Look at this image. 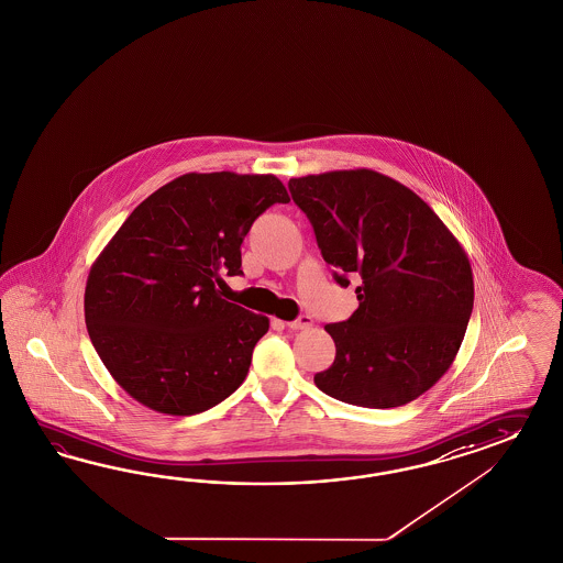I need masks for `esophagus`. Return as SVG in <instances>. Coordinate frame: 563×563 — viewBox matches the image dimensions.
Listing matches in <instances>:
<instances>
[{"label": "esophagus", "mask_w": 563, "mask_h": 563, "mask_svg": "<svg viewBox=\"0 0 563 563\" xmlns=\"http://www.w3.org/2000/svg\"><path fill=\"white\" fill-rule=\"evenodd\" d=\"M311 325H313V318H311V316H299L297 320L287 323V328L295 330V332H297V330H307V328H311Z\"/></svg>", "instance_id": "34e87169"}]
</instances>
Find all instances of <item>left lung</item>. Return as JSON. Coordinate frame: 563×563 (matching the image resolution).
<instances>
[{"mask_svg": "<svg viewBox=\"0 0 563 563\" xmlns=\"http://www.w3.org/2000/svg\"><path fill=\"white\" fill-rule=\"evenodd\" d=\"M289 190L335 283L358 280V309L325 325L335 358L316 385L363 408L410 404L453 365L472 318L465 250L422 198L379 172L290 178Z\"/></svg>", "mask_w": 563, "mask_h": 563, "instance_id": "obj_1", "label": "left lung"}]
</instances>
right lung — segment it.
<instances>
[{
    "mask_svg": "<svg viewBox=\"0 0 563 563\" xmlns=\"http://www.w3.org/2000/svg\"><path fill=\"white\" fill-rule=\"evenodd\" d=\"M273 174H184L145 198L91 264L84 311L112 379L150 410L192 416L242 385L266 316L221 299L242 242L274 202Z\"/></svg>",
    "mask_w": 563,
    "mask_h": 563,
    "instance_id": "right-lung-1",
    "label": "right lung"
}]
</instances>
